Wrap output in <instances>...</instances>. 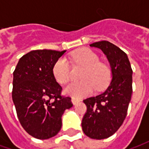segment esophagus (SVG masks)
<instances>
[{
	"mask_svg": "<svg viewBox=\"0 0 149 149\" xmlns=\"http://www.w3.org/2000/svg\"><path fill=\"white\" fill-rule=\"evenodd\" d=\"M79 101H80V100H77V99H76V98H72V103L74 105H76Z\"/></svg>",
	"mask_w": 149,
	"mask_h": 149,
	"instance_id": "1",
	"label": "esophagus"
}]
</instances>
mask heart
I'll return each mask as SVG.
<instances>
[{
	"mask_svg": "<svg viewBox=\"0 0 149 149\" xmlns=\"http://www.w3.org/2000/svg\"><path fill=\"white\" fill-rule=\"evenodd\" d=\"M70 59L77 65L85 67L81 79L72 82L65 88V93L74 98H81L91 94L94 88L102 89L109 80V69L106 65L99 62L98 56L88 49H82L73 52ZM53 76L61 84H65L71 79V69L68 61L60 58L53 66Z\"/></svg>",
	"mask_w": 149,
	"mask_h": 149,
	"instance_id": "heart-1",
	"label": "heart"
}]
</instances>
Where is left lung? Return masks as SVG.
<instances>
[{
	"label": "left lung",
	"mask_w": 149,
	"mask_h": 149,
	"mask_svg": "<svg viewBox=\"0 0 149 149\" xmlns=\"http://www.w3.org/2000/svg\"><path fill=\"white\" fill-rule=\"evenodd\" d=\"M90 46L106 56L112 79L102 93L84 100L87 112L81 126L87 136L102 140L114 134L126 117L132 93V70L127 54L115 45L102 40Z\"/></svg>",
	"instance_id": "left-lung-1"
}]
</instances>
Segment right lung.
<instances>
[{
	"label": "right lung",
	"mask_w": 149,
	"mask_h": 149,
	"mask_svg": "<svg viewBox=\"0 0 149 149\" xmlns=\"http://www.w3.org/2000/svg\"><path fill=\"white\" fill-rule=\"evenodd\" d=\"M66 50H33L24 55L13 72L12 97L21 126L32 136L46 140L61 128L62 115L72 107L61 97L53 66Z\"/></svg>",
	"instance_id": "1"
}]
</instances>
